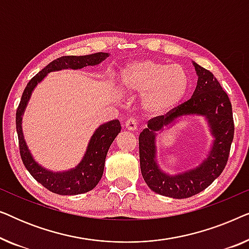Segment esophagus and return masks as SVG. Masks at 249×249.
Here are the masks:
<instances>
[{
    "label": "esophagus",
    "instance_id": "1",
    "mask_svg": "<svg viewBox=\"0 0 249 249\" xmlns=\"http://www.w3.org/2000/svg\"><path fill=\"white\" fill-rule=\"evenodd\" d=\"M124 127L127 128L128 130L134 131V130H136V129H137V122H136L135 119H128V120L125 121Z\"/></svg>",
    "mask_w": 249,
    "mask_h": 249
}]
</instances>
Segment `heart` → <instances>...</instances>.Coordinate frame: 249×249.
Instances as JSON below:
<instances>
[{"instance_id": "1", "label": "heart", "mask_w": 249, "mask_h": 249, "mask_svg": "<svg viewBox=\"0 0 249 249\" xmlns=\"http://www.w3.org/2000/svg\"><path fill=\"white\" fill-rule=\"evenodd\" d=\"M188 88L186 70L162 61H134L120 73L121 91L128 96H139V107L147 117L169 113L181 103Z\"/></svg>"}]
</instances>
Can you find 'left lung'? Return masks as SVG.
I'll return each mask as SVG.
<instances>
[{"mask_svg":"<svg viewBox=\"0 0 249 249\" xmlns=\"http://www.w3.org/2000/svg\"><path fill=\"white\" fill-rule=\"evenodd\" d=\"M197 85L192 97L166 115L154 118L139 135V160L145 182L162 196L188 198L207 188L226 168L233 139L232 107L229 97L211 71L193 61ZM206 119L213 141L206 159L196 167L178 175L163 172L157 161V132L173 126L187 116Z\"/></svg>","mask_w":249,"mask_h":249,"instance_id":"1","label":"left lung"}]
</instances>
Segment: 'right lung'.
Masks as SVG:
<instances>
[{
    "mask_svg": "<svg viewBox=\"0 0 249 249\" xmlns=\"http://www.w3.org/2000/svg\"><path fill=\"white\" fill-rule=\"evenodd\" d=\"M110 53L98 52L88 55H70L61 56L54 60L50 64L39 71L32 80L27 84L23 90L21 101L17 110L16 124L19 138V148L21 160L26 169L33 176V178L43 185L46 189L59 195H79L89 192L95 187L103 176L105 159L108 148L121 131V124L119 120H111L101 124L94 131L89 142H88L86 152L78 163L77 166L67 170V171H52L44 168L34 159L32 152L29 151L22 132V117L27 105L32 97V94L37 85L43 81L50 72L61 70H79L86 67H94L103 62Z\"/></svg>",
    "mask_w": 249,
    "mask_h": 249,
    "instance_id": "1",
    "label": "right lung"
}]
</instances>
